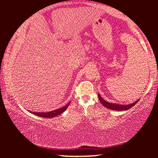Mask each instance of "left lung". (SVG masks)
Instances as JSON below:
<instances>
[{"label": "left lung", "mask_w": 158, "mask_h": 158, "mask_svg": "<svg viewBox=\"0 0 158 158\" xmlns=\"http://www.w3.org/2000/svg\"><path fill=\"white\" fill-rule=\"evenodd\" d=\"M98 98H99V100H100V102L102 103V105L103 106H105L106 108L111 109V110H116V111L127 110V109H129L131 107H132V106L135 105L139 100H139H137V101H135V102L129 104V105H121V104L109 102L104 100V99L101 97L100 95L99 94V93H98Z\"/></svg>", "instance_id": "8db88e82"}]
</instances>
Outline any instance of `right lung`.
<instances>
[{"mask_svg":"<svg viewBox=\"0 0 158 158\" xmlns=\"http://www.w3.org/2000/svg\"><path fill=\"white\" fill-rule=\"evenodd\" d=\"M69 103H70V102H69V103L67 104L65 106H64L63 107H61V108H59L58 109H56V110L51 111L49 112H33V111H28L34 115H36V116H37L42 117V118H52L57 116H58V115H60L62 113H63V112L66 110L67 108L68 107Z\"/></svg>","mask_w":158,"mask_h":158,"instance_id":"add662e5","label":"right lung"}]
</instances>
